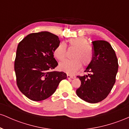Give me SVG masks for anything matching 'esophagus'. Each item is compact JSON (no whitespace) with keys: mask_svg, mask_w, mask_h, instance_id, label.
<instances>
[{"mask_svg":"<svg viewBox=\"0 0 129 129\" xmlns=\"http://www.w3.org/2000/svg\"><path fill=\"white\" fill-rule=\"evenodd\" d=\"M67 76L68 79H75V78H76L75 76H71V75H67Z\"/></svg>","mask_w":129,"mask_h":129,"instance_id":"esophagus-1","label":"esophagus"}]
</instances>
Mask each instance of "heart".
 I'll list each match as a JSON object with an SVG mask.
<instances>
[{"label": "heart", "instance_id": "obj_1", "mask_svg": "<svg viewBox=\"0 0 129 129\" xmlns=\"http://www.w3.org/2000/svg\"><path fill=\"white\" fill-rule=\"evenodd\" d=\"M88 44V41L86 38H75L69 39L70 47L76 48L73 53V59H67L59 63L60 70L68 74H74L82 66V63L84 67H87L92 62L93 51L92 48ZM67 53V47L65 43L61 42L56 47L53 51V54L59 60L65 59Z\"/></svg>", "mask_w": 129, "mask_h": 129}]
</instances>
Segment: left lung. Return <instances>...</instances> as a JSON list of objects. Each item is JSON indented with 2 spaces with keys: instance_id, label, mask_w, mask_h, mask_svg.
<instances>
[{
  "instance_id": "8db88e82",
  "label": "left lung",
  "mask_w": 129,
  "mask_h": 129,
  "mask_svg": "<svg viewBox=\"0 0 129 129\" xmlns=\"http://www.w3.org/2000/svg\"><path fill=\"white\" fill-rule=\"evenodd\" d=\"M93 57L84 72L87 75L77 76L81 85L76 90L80 98L89 103H97L104 100L115 83L118 70V59L109 42L93 41Z\"/></svg>"
}]
</instances>
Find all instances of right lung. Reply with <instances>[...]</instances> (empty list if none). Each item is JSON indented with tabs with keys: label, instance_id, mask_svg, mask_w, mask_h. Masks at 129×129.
I'll return each mask as SVG.
<instances>
[{
	"label": "right lung",
	"instance_id": "1",
	"mask_svg": "<svg viewBox=\"0 0 129 129\" xmlns=\"http://www.w3.org/2000/svg\"><path fill=\"white\" fill-rule=\"evenodd\" d=\"M59 44L57 36L41 31L29 34L18 44L14 62L16 82L29 100H46L67 77L64 72L53 71L58 65L53 51Z\"/></svg>",
	"mask_w": 129,
	"mask_h": 129
}]
</instances>
